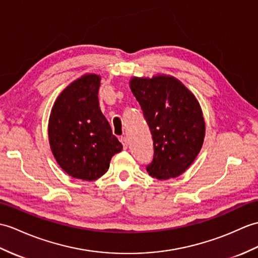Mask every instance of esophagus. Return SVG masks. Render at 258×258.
<instances>
[{
    "mask_svg": "<svg viewBox=\"0 0 258 258\" xmlns=\"http://www.w3.org/2000/svg\"><path fill=\"white\" fill-rule=\"evenodd\" d=\"M121 142H122V144H123L124 149H127V147H128V140H127V137H125V136L121 137Z\"/></svg>",
    "mask_w": 258,
    "mask_h": 258,
    "instance_id": "1",
    "label": "esophagus"
}]
</instances>
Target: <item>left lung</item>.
<instances>
[{
	"mask_svg": "<svg viewBox=\"0 0 258 258\" xmlns=\"http://www.w3.org/2000/svg\"><path fill=\"white\" fill-rule=\"evenodd\" d=\"M130 88L143 110L154 141L147 172L159 180L180 176L197 158L206 123L199 102L178 79L158 75L132 78Z\"/></svg>",
	"mask_w": 258,
	"mask_h": 258,
	"instance_id": "left-lung-1",
	"label": "left lung"
}]
</instances>
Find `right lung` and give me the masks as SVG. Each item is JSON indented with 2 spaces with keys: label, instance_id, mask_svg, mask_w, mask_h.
I'll return each instance as SVG.
<instances>
[{
  "label": "right lung",
  "instance_id": "1",
  "mask_svg": "<svg viewBox=\"0 0 258 258\" xmlns=\"http://www.w3.org/2000/svg\"><path fill=\"white\" fill-rule=\"evenodd\" d=\"M101 77L89 74L58 95L48 123L53 157L69 176L91 181L103 176L123 149L99 105Z\"/></svg>",
  "mask_w": 258,
  "mask_h": 258
}]
</instances>
